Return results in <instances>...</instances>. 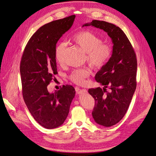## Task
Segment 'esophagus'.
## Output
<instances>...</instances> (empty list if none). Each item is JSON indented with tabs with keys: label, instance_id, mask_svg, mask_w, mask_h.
<instances>
[{
	"label": "esophagus",
	"instance_id": "obj_1",
	"mask_svg": "<svg viewBox=\"0 0 156 156\" xmlns=\"http://www.w3.org/2000/svg\"><path fill=\"white\" fill-rule=\"evenodd\" d=\"M76 92L78 94H83V93H86V92H87V90L86 89L77 88V89H76Z\"/></svg>",
	"mask_w": 156,
	"mask_h": 156
}]
</instances>
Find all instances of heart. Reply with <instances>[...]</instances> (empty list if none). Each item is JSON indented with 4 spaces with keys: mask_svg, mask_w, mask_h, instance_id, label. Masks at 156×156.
I'll list each match as a JSON object with an SVG mask.
<instances>
[{
    "mask_svg": "<svg viewBox=\"0 0 156 156\" xmlns=\"http://www.w3.org/2000/svg\"><path fill=\"white\" fill-rule=\"evenodd\" d=\"M72 41L85 53V58L88 64L95 69H100L109 60L112 49L110 45L103 44L102 39L93 32L88 30H81L73 36ZM64 42L60 43L55 49V58L59 64L63 62V56L66 49ZM90 75V70L87 68L75 69L69 75L72 81L77 84H82L85 79Z\"/></svg>",
    "mask_w": 156,
    "mask_h": 156,
    "instance_id": "1",
    "label": "heart"
}]
</instances>
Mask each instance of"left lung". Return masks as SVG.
<instances>
[{
  "label": "left lung",
  "mask_w": 156,
  "mask_h": 156,
  "mask_svg": "<svg viewBox=\"0 0 156 156\" xmlns=\"http://www.w3.org/2000/svg\"><path fill=\"white\" fill-rule=\"evenodd\" d=\"M92 26L107 33L113 44L109 60L96 73L95 79L104 87L88 89L95 100L94 120L105 127L114 126L125 115L136 87L137 61L130 41L120 28L110 23L93 20L83 27ZM110 87L108 93L106 88Z\"/></svg>",
  "instance_id": "1"
}]
</instances>
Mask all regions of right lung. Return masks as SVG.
Listing matches in <instances>:
<instances>
[{"mask_svg":"<svg viewBox=\"0 0 156 156\" xmlns=\"http://www.w3.org/2000/svg\"><path fill=\"white\" fill-rule=\"evenodd\" d=\"M75 16L50 22L40 27L23 51L20 64L23 96L35 120L47 129L60 126L68 115L75 88L64 85L50 93L48 85L57 74L55 49L57 41L72 26Z\"/></svg>","mask_w":156,"mask_h":156,"instance_id":"1","label":"right lung"}]
</instances>
